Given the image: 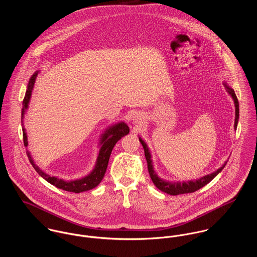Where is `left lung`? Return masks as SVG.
I'll return each instance as SVG.
<instances>
[{"mask_svg":"<svg viewBox=\"0 0 257 257\" xmlns=\"http://www.w3.org/2000/svg\"><path fill=\"white\" fill-rule=\"evenodd\" d=\"M225 88H226V91L228 92V94L231 96V98L233 99V102H234V106H235V119H234V128L236 130V126H237V122H238V116H239V106H238V101H237V98H236V95L234 93V91L229 88L228 86H226L224 84ZM140 142L142 144V146L144 147L145 149V155H146V158H147V168H148V172H149V175H150V178L152 180V182L154 183V185L162 192L164 193H167L169 195H172V196H177V195H181V194H187V193H193L199 189H201L202 187H204L205 185H207L208 183H210L219 173L220 171L223 169V167L225 166V163L219 168L217 171L213 172L212 174H209V175H206L196 181H188V182H183V183H171V182H167V181H164L162 179H160L156 173L154 172V169H153V166H152V161H151V155H150V152H149V149L147 147V144L140 138Z\"/></svg>","mask_w":257,"mask_h":257,"instance_id":"obj_1","label":"left lung"}]
</instances>
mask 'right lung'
Segmentation results:
<instances>
[{
	"label": "right lung",
	"instance_id": "right-lung-1",
	"mask_svg": "<svg viewBox=\"0 0 257 257\" xmlns=\"http://www.w3.org/2000/svg\"><path fill=\"white\" fill-rule=\"evenodd\" d=\"M37 76V72H36L30 79V82H29V85H28V90L26 92V96H25L24 102H23L22 122H23L25 111L29 107V103H30V100H31V96H32V92H33V89H34V86H35ZM128 133H130L128 126L122 121L110 126L105 132V134L102 136L101 148H100V151H99V155H98V158H97L95 168L93 169V171L89 175L85 176L82 179H77V180H74V181H64L62 179H58L56 177L49 176L48 174L44 173L42 170H40L37 167L29 151H27V154H28V157H29V160H30L31 164L34 166L36 171L48 183L52 184L53 186H55L59 189H62L64 191L73 192V193H81V192L88 191V190H91V189L97 187L102 181V179L104 178V175L106 173L107 167H108V163H109V159H110V153H111L112 148L122 137L126 136ZM23 137H24V145H25V147H28V137H27L25 128H23Z\"/></svg>",
	"mask_w": 257,
	"mask_h": 257
}]
</instances>
